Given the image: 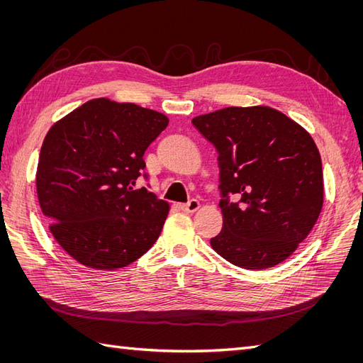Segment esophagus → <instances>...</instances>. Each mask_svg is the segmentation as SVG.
Instances as JSON below:
<instances>
[{
    "label": "esophagus",
    "mask_w": 363,
    "mask_h": 363,
    "mask_svg": "<svg viewBox=\"0 0 363 363\" xmlns=\"http://www.w3.org/2000/svg\"><path fill=\"white\" fill-rule=\"evenodd\" d=\"M180 208H182V211H184V212H188V213H194V212H196L200 208V203H199V200H191L189 203L180 204Z\"/></svg>",
    "instance_id": "esophagus-1"
}]
</instances>
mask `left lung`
Returning a JSON list of instances; mask_svg holds the SVG:
<instances>
[{
    "label": "left lung",
    "instance_id": "left-lung-1",
    "mask_svg": "<svg viewBox=\"0 0 363 363\" xmlns=\"http://www.w3.org/2000/svg\"><path fill=\"white\" fill-rule=\"evenodd\" d=\"M192 124L218 151L224 225L212 248L245 269L286 260L324 203L321 156L309 131L268 106L225 107Z\"/></svg>",
    "mask_w": 363,
    "mask_h": 363
}]
</instances>
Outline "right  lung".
<instances>
[{
    "label": "right lung",
    "mask_w": 363,
    "mask_h": 363,
    "mask_svg": "<svg viewBox=\"0 0 363 363\" xmlns=\"http://www.w3.org/2000/svg\"><path fill=\"white\" fill-rule=\"evenodd\" d=\"M168 123L151 108L94 98L51 125L38 162V200L74 260L112 271L156 242L169 204L136 189V180L145 150Z\"/></svg>",
    "instance_id": "right-lung-1"
}]
</instances>
